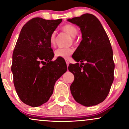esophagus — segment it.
<instances>
[{
  "label": "esophagus",
  "instance_id": "1",
  "mask_svg": "<svg viewBox=\"0 0 129 129\" xmlns=\"http://www.w3.org/2000/svg\"><path fill=\"white\" fill-rule=\"evenodd\" d=\"M66 63H67V66L68 67L69 66V61L67 59H66Z\"/></svg>",
  "mask_w": 129,
  "mask_h": 129
}]
</instances>
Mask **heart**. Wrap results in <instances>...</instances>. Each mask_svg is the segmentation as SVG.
I'll return each mask as SVG.
<instances>
[{
	"label": "heart",
	"instance_id": "obj_1",
	"mask_svg": "<svg viewBox=\"0 0 129 129\" xmlns=\"http://www.w3.org/2000/svg\"><path fill=\"white\" fill-rule=\"evenodd\" d=\"M64 31L69 34L71 36H76L78 33V29L73 25L66 24L62 28ZM50 43L51 46H54L56 43V32L54 31L51 34L50 37ZM73 53V48H58L54 51V55L56 57H62L67 59Z\"/></svg>",
	"mask_w": 129,
	"mask_h": 129
}]
</instances>
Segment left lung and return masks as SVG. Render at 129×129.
I'll return each mask as SVG.
<instances>
[{
  "mask_svg": "<svg viewBox=\"0 0 129 129\" xmlns=\"http://www.w3.org/2000/svg\"><path fill=\"white\" fill-rule=\"evenodd\" d=\"M68 21L81 28L82 37L72 56L78 62L68 67L75 76L71 93L77 103L87 107L95 106L107 98L113 82L115 63L110 40L93 14L87 13Z\"/></svg>",
  "mask_w": 129,
  "mask_h": 129,
  "instance_id": "8db88e82",
  "label": "left lung"
}]
</instances>
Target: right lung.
<instances>
[{
  "label": "right lung",
  "mask_w": 129,
  "mask_h": 129,
  "mask_svg": "<svg viewBox=\"0 0 129 129\" xmlns=\"http://www.w3.org/2000/svg\"><path fill=\"white\" fill-rule=\"evenodd\" d=\"M62 19L35 17L23 26L13 53V82L20 100L36 107L47 103L56 81L67 70L66 62L53 61L51 34Z\"/></svg>",
  "instance_id": "1"
}]
</instances>
